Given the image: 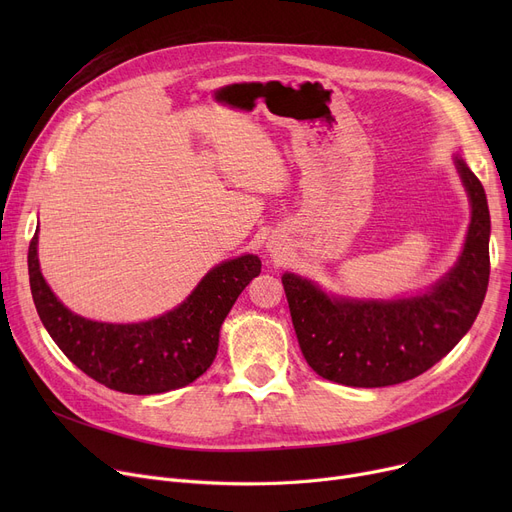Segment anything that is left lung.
<instances>
[{
	"mask_svg": "<svg viewBox=\"0 0 512 512\" xmlns=\"http://www.w3.org/2000/svg\"><path fill=\"white\" fill-rule=\"evenodd\" d=\"M471 224L454 270L427 294L398 301L330 299L309 280L284 274L292 326L315 373L357 388L417 378L469 332L490 280V211L477 176L456 157Z\"/></svg>",
	"mask_w": 512,
	"mask_h": 512,
	"instance_id": "left-lung-1",
	"label": "left lung"
}]
</instances>
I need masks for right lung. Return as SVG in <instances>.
I'll use <instances>...</instances> for the list:
<instances>
[{
	"label": "right lung",
	"mask_w": 512,
	"mask_h": 512,
	"mask_svg": "<svg viewBox=\"0 0 512 512\" xmlns=\"http://www.w3.org/2000/svg\"><path fill=\"white\" fill-rule=\"evenodd\" d=\"M261 261L242 255L220 263L180 307L141 324H101L68 311L45 284L37 234L29 276L37 313L60 351L89 378L126 394H161L195 382L218 353L220 328Z\"/></svg>",
	"instance_id": "add662e5"
}]
</instances>
